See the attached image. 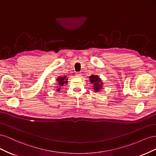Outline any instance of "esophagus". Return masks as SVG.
<instances>
[{"instance_id":"1","label":"esophagus","mask_w":156,"mask_h":156,"mask_svg":"<svg viewBox=\"0 0 156 156\" xmlns=\"http://www.w3.org/2000/svg\"><path fill=\"white\" fill-rule=\"evenodd\" d=\"M75 75H76L77 77H80V76H81V73L77 72L76 73H75Z\"/></svg>"}]
</instances>
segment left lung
Segmentation results:
<instances>
[{
  "label": "left lung",
  "mask_w": 156,
  "mask_h": 156,
  "mask_svg": "<svg viewBox=\"0 0 156 156\" xmlns=\"http://www.w3.org/2000/svg\"><path fill=\"white\" fill-rule=\"evenodd\" d=\"M90 82L94 85V89L96 92L99 91L102 84L100 79L98 77V75H91V76H90Z\"/></svg>",
  "instance_id": "left-lung-1"
}]
</instances>
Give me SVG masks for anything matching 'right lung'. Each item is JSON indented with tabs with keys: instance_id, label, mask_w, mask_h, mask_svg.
I'll use <instances>...</instances> for the list:
<instances>
[{
	"instance_id": "obj_1",
	"label": "right lung",
	"mask_w": 156,
	"mask_h": 156,
	"mask_svg": "<svg viewBox=\"0 0 156 156\" xmlns=\"http://www.w3.org/2000/svg\"><path fill=\"white\" fill-rule=\"evenodd\" d=\"M66 76H64V77H60L59 78L57 79V81H58V84L59 85H63L64 84H67L68 81H67V79H66ZM57 91H60V89H57Z\"/></svg>"
}]
</instances>
